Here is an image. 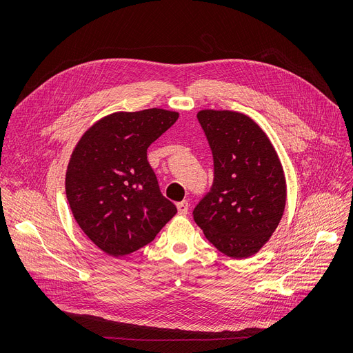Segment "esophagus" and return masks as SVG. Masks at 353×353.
<instances>
[{
	"instance_id": "esophagus-1",
	"label": "esophagus",
	"mask_w": 353,
	"mask_h": 353,
	"mask_svg": "<svg viewBox=\"0 0 353 353\" xmlns=\"http://www.w3.org/2000/svg\"><path fill=\"white\" fill-rule=\"evenodd\" d=\"M177 211H179V215H187V212H188V203L187 201H181V203H179L177 205Z\"/></svg>"
}]
</instances>
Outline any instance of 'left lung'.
Returning <instances> with one entry per match:
<instances>
[{"instance_id":"1","label":"left lung","mask_w":353,"mask_h":353,"mask_svg":"<svg viewBox=\"0 0 353 353\" xmlns=\"http://www.w3.org/2000/svg\"><path fill=\"white\" fill-rule=\"evenodd\" d=\"M214 155L212 190L194 221L225 256H254L278 228L286 205V180L276 150L251 117L232 110L196 113Z\"/></svg>"}]
</instances>
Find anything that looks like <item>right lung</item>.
<instances>
[{"instance_id":"right-lung-1","label":"right lung","mask_w":353,"mask_h":353,"mask_svg":"<svg viewBox=\"0 0 353 353\" xmlns=\"http://www.w3.org/2000/svg\"><path fill=\"white\" fill-rule=\"evenodd\" d=\"M179 119L177 112H116L77 142L65 173L74 219L103 253L123 257L152 241L176 215L159 190L146 149Z\"/></svg>"}]
</instances>
